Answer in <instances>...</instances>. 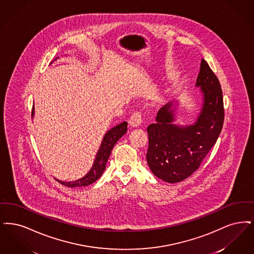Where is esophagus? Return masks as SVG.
<instances>
[{
  "label": "esophagus",
  "instance_id": "34e87169",
  "mask_svg": "<svg viewBox=\"0 0 254 254\" xmlns=\"http://www.w3.org/2000/svg\"><path fill=\"white\" fill-rule=\"evenodd\" d=\"M142 122V117H141V113L140 112H134L132 113V116L129 119V124L130 126H132L133 128L138 127Z\"/></svg>",
  "mask_w": 254,
  "mask_h": 254
}]
</instances>
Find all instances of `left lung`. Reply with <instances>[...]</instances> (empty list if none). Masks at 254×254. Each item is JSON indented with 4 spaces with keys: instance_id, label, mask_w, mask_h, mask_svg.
Returning a JSON list of instances; mask_svg holds the SVG:
<instances>
[{
    "instance_id": "8db88e82",
    "label": "left lung",
    "mask_w": 254,
    "mask_h": 254,
    "mask_svg": "<svg viewBox=\"0 0 254 254\" xmlns=\"http://www.w3.org/2000/svg\"><path fill=\"white\" fill-rule=\"evenodd\" d=\"M195 86L201 89L202 108L192 125L175 124V107L169 102L158 111L155 123L147 127V162L155 177L168 183L191 176L220 134L224 105L220 82L202 59Z\"/></svg>"
}]
</instances>
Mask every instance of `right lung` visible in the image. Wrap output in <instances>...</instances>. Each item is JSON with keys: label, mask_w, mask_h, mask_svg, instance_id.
<instances>
[{"label": "right lung", "mask_w": 254, "mask_h": 254, "mask_svg": "<svg viewBox=\"0 0 254 254\" xmlns=\"http://www.w3.org/2000/svg\"><path fill=\"white\" fill-rule=\"evenodd\" d=\"M58 59V58H57ZM34 116V108L32 110V118ZM127 125L126 122H122L121 124L113 127L108 132L105 133L101 145L99 147V151L96 155L94 164L92 166L91 170L89 171L86 176L81 177L80 179H77L76 181H70V182H64L57 179L58 182L61 184L69 188L83 187L88 186L90 184L97 181L99 177H101L102 173L105 170L106 163L108 161V158L111 155V152L115 146V144L118 142V140L122 137L123 134L127 132Z\"/></svg>", "instance_id": "add662e5"}]
</instances>
